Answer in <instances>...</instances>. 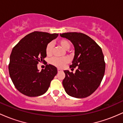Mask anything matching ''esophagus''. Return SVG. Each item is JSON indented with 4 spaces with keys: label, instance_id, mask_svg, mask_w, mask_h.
Wrapping results in <instances>:
<instances>
[{
    "label": "esophagus",
    "instance_id": "esophagus-1",
    "mask_svg": "<svg viewBox=\"0 0 123 123\" xmlns=\"http://www.w3.org/2000/svg\"><path fill=\"white\" fill-rule=\"evenodd\" d=\"M57 71H58V72H62V70H61V69H57Z\"/></svg>",
    "mask_w": 123,
    "mask_h": 123
}]
</instances>
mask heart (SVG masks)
I'll list each match as a JSON object with an SVG mask.
<instances>
[{
  "label": "heart",
  "instance_id": "obj_1",
  "mask_svg": "<svg viewBox=\"0 0 123 123\" xmlns=\"http://www.w3.org/2000/svg\"><path fill=\"white\" fill-rule=\"evenodd\" d=\"M58 44L65 49H68L71 46L69 41L65 39H62L58 41ZM54 45L52 43H49L47 44L46 48H45V52L47 56H51L52 54ZM69 62V58L67 57L65 58H56L54 57L50 59V63L55 67L58 68H62L66 64Z\"/></svg>",
  "mask_w": 123,
  "mask_h": 123
}]
</instances>
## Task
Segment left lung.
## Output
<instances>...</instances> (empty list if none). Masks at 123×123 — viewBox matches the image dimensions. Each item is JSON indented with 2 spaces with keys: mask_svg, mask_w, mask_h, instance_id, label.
I'll use <instances>...</instances> for the list:
<instances>
[{
  "mask_svg": "<svg viewBox=\"0 0 123 123\" xmlns=\"http://www.w3.org/2000/svg\"><path fill=\"white\" fill-rule=\"evenodd\" d=\"M60 36L74 45L75 55L70 68H77L75 74L64 71L65 90L74 98H86L98 88L104 76L105 62L102 48L85 34L72 32L60 34Z\"/></svg>",
  "mask_w": 123,
  "mask_h": 123,
  "instance_id": "1",
  "label": "left lung"
}]
</instances>
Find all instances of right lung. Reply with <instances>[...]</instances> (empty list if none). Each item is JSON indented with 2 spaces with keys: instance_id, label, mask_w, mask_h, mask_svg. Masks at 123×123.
<instances>
[{
  "instance_id": "add662e5",
  "label": "right lung",
  "mask_w": 123,
  "mask_h": 123,
  "mask_svg": "<svg viewBox=\"0 0 123 123\" xmlns=\"http://www.w3.org/2000/svg\"><path fill=\"white\" fill-rule=\"evenodd\" d=\"M58 34L34 31L23 38L13 48L9 65V75L16 88L29 97H36L48 90L57 69L47 65L39 71L37 64L44 62L47 44Z\"/></svg>"
}]
</instances>
